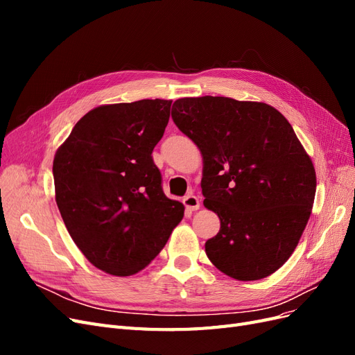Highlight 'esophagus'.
<instances>
[{"instance_id":"obj_1","label":"esophagus","mask_w":355,"mask_h":355,"mask_svg":"<svg viewBox=\"0 0 355 355\" xmlns=\"http://www.w3.org/2000/svg\"><path fill=\"white\" fill-rule=\"evenodd\" d=\"M184 204L185 207L189 210V211H196L200 209V200L198 197L192 196V194H188L185 198H184Z\"/></svg>"}]
</instances>
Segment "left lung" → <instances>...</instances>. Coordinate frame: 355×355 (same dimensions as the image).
<instances>
[{"label": "left lung", "mask_w": 355, "mask_h": 355, "mask_svg": "<svg viewBox=\"0 0 355 355\" xmlns=\"http://www.w3.org/2000/svg\"><path fill=\"white\" fill-rule=\"evenodd\" d=\"M171 118L202 157L204 207L220 230L206 254L235 280H261L295 252L313 210L315 168L282 112L222 96L182 98Z\"/></svg>", "instance_id": "obj_1"}]
</instances>
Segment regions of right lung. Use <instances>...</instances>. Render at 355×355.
Masks as SVG:
<instances>
[{
	"mask_svg": "<svg viewBox=\"0 0 355 355\" xmlns=\"http://www.w3.org/2000/svg\"><path fill=\"white\" fill-rule=\"evenodd\" d=\"M171 101L102 105L75 124L53 159L62 219L89 262L116 277L151 263L184 218L166 197L153 151Z\"/></svg>",
	"mask_w": 355,
	"mask_h": 355,
	"instance_id": "1",
	"label": "right lung"
}]
</instances>
